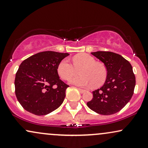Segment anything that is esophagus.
Returning a JSON list of instances; mask_svg holds the SVG:
<instances>
[{
  "mask_svg": "<svg viewBox=\"0 0 148 148\" xmlns=\"http://www.w3.org/2000/svg\"><path fill=\"white\" fill-rule=\"evenodd\" d=\"M77 89L79 90V91L80 92H81V93H84V92H86V90H84V89H82V88H77Z\"/></svg>",
  "mask_w": 148,
  "mask_h": 148,
  "instance_id": "esophagus-1",
  "label": "esophagus"
}]
</instances>
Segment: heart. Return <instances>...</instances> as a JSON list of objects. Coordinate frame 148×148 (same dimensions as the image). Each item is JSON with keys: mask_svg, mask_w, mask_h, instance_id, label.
<instances>
[{"mask_svg": "<svg viewBox=\"0 0 148 148\" xmlns=\"http://www.w3.org/2000/svg\"><path fill=\"white\" fill-rule=\"evenodd\" d=\"M74 66L69 59L62 60L58 66L57 71L62 79H67L75 73L78 69L79 75L71 77L69 83L79 87H88L93 85L98 86L105 82L107 76V70L103 64L97 63L92 56L86 53L77 55L73 58Z\"/></svg>", "mask_w": 148, "mask_h": 148, "instance_id": "1", "label": "heart"}]
</instances>
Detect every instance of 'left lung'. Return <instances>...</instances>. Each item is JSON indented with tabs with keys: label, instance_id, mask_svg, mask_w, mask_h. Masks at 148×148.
Masks as SVG:
<instances>
[{
	"label": "left lung",
	"instance_id": "left-lung-1",
	"mask_svg": "<svg viewBox=\"0 0 148 148\" xmlns=\"http://www.w3.org/2000/svg\"><path fill=\"white\" fill-rule=\"evenodd\" d=\"M91 54L104 64L107 76L101 88L92 91L93 98L87 106L103 115L118 112L128 103L134 93L136 80L132 65L115 53L97 51Z\"/></svg>",
	"mask_w": 148,
	"mask_h": 148
}]
</instances>
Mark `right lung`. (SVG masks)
Instances as JSON below:
<instances>
[{
    "label": "right lung",
    "mask_w": 148,
    "mask_h": 148,
    "mask_svg": "<svg viewBox=\"0 0 148 148\" xmlns=\"http://www.w3.org/2000/svg\"><path fill=\"white\" fill-rule=\"evenodd\" d=\"M68 56V53L44 51L21 64L14 85L18 101L25 110L36 115H46L61 106L69 86L60 79L57 68Z\"/></svg>",
    "instance_id": "obj_1"
}]
</instances>
